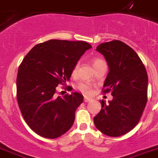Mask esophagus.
<instances>
[{"mask_svg": "<svg viewBox=\"0 0 158 158\" xmlns=\"http://www.w3.org/2000/svg\"><path fill=\"white\" fill-rule=\"evenodd\" d=\"M83 100H84V102H89V101H92V100H93V99H92V98H90V97H87V96H85V97H84V99H83Z\"/></svg>", "mask_w": 158, "mask_h": 158, "instance_id": "1", "label": "esophagus"}]
</instances>
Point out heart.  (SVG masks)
Instances as JSON below:
<instances>
[{"label": "heart", "instance_id": "obj_1", "mask_svg": "<svg viewBox=\"0 0 158 158\" xmlns=\"http://www.w3.org/2000/svg\"><path fill=\"white\" fill-rule=\"evenodd\" d=\"M102 62H103V61L101 60V59H94L93 60V62H92V63H93V67H95L96 65H98V64H99ZM77 70H78V65H76L73 70V75H76V73H77ZM76 88H77L78 90H79L80 92L83 93L84 94H86V95H90L92 93V92H93L91 85L85 83H79V85L76 86Z\"/></svg>", "mask_w": 158, "mask_h": 158}]
</instances>
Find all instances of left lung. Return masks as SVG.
Masks as SVG:
<instances>
[{
  "label": "left lung",
  "instance_id": "8db88e82",
  "mask_svg": "<svg viewBox=\"0 0 158 158\" xmlns=\"http://www.w3.org/2000/svg\"><path fill=\"white\" fill-rule=\"evenodd\" d=\"M96 50L109 66L103 93L112 90L113 99L108 103L99 100L102 109L93 121L102 134L120 137L134 129L140 120L148 101V73L136 52L121 41L102 43Z\"/></svg>",
  "mask_w": 158,
  "mask_h": 158
}]
</instances>
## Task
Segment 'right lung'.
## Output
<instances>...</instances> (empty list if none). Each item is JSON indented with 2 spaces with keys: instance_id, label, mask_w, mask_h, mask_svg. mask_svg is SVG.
<instances>
[{
  "instance_id": "add662e5",
  "label": "right lung",
  "mask_w": 158,
  "mask_h": 158,
  "mask_svg": "<svg viewBox=\"0 0 158 158\" xmlns=\"http://www.w3.org/2000/svg\"><path fill=\"white\" fill-rule=\"evenodd\" d=\"M92 46L85 42L47 41L26 55L18 68L17 99L24 120L38 135L54 139L73 126L83 96H56L59 84L69 80L81 56Z\"/></svg>"
}]
</instances>
